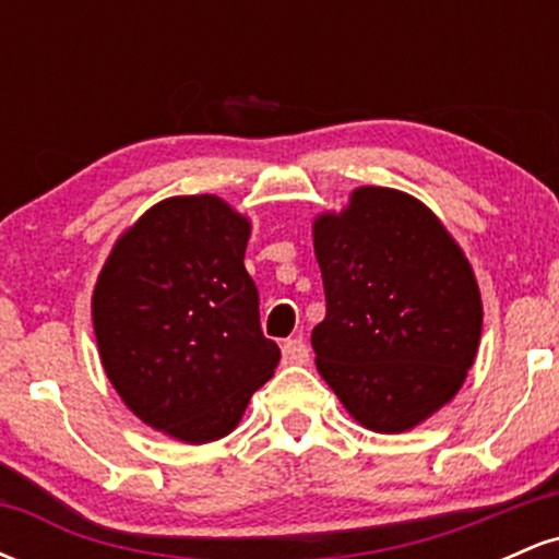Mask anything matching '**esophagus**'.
<instances>
[{"instance_id": "34e87169", "label": "esophagus", "mask_w": 559, "mask_h": 559, "mask_svg": "<svg viewBox=\"0 0 559 559\" xmlns=\"http://www.w3.org/2000/svg\"><path fill=\"white\" fill-rule=\"evenodd\" d=\"M281 352H284V362L286 365H305L310 360V349H307V344L301 342V338H286L284 346H281Z\"/></svg>"}]
</instances>
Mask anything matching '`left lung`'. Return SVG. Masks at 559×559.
<instances>
[{
    "label": "left lung",
    "mask_w": 559,
    "mask_h": 559,
    "mask_svg": "<svg viewBox=\"0 0 559 559\" xmlns=\"http://www.w3.org/2000/svg\"><path fill=\"white\" fill-rule=\"evenodd\" d=\"M325 318L312 349L346 413L402 433L457 394L476 360L484 307L463 249L426 204L362 186L312 226Z\"/></svg>",
    "instance_id": "8db88e82"
}]
</instances>
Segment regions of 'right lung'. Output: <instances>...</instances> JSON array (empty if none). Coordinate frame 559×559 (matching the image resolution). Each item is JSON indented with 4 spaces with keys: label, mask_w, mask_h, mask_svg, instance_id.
I'll return each instance as SVG.
<instances>
[{
    "label": "right lung",
    "mask_w": 559,
    "mask_h": 559,
    "mask_svg": "<svg viewBox=\"0 0 559 559\" xmlns=\"http://www.w3.org/2000/svg\"><path fill=\"white\" fill-rule=\"evenodd\" d=\"M249 221L221 197H170L120 236L94 286L99 357L146 426L189 444L239 426L278 368L243 267Z\"/></svg>",
    "instance_id": "right-lung-1"
}]
</instances>
